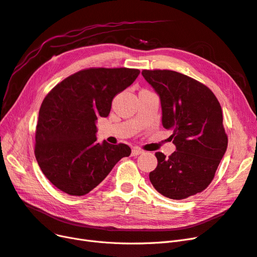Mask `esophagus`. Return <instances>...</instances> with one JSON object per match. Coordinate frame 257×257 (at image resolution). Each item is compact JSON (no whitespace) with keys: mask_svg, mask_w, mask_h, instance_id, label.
I'll list each match as a JSON object with an SVG mask.
<instances>
[{"mask_svg":"<svg viewBox=\"0 0 257 257\" xmlns=\"http://www.w3.org/2000/svg\"><path fill=\"white\" fill-rule=\"evenodd\" d=\"M141 153H143V151H141V150L138 149V148H134V149L132 150V156H137V155H139Z\"/></svg>","mask_w":257,"mask_h":257,"instance_id":"1","label":"esophagus"}]
</instances>
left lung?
I'll return each mask as SVG.
<instances>
[{
	"instance_id": "obj_1",
	"label": "left lung",
	"mask_w": 257,
	"mask_h": 257,
	"mask_svg": "<svg viewBox=\"0 0 257 257\" xmlns=\"http://www.w3.org/2000/svg\"><path fill=\"white\" fill-rule=\"evenodd\" d=\"M143 76L158 94L162 123L176 151L157 152L150 181L163 196L182 200L204 190L213 181L227 147L222 109L209 88L171 70H144Z\"/></svg>"
}]
</instances>
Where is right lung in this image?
<instances>
[{
    "label": "right lung",
    "mask_w": 257,
    "mask_h": 257,
    "mask_svg": "<svg viewBox=\"0 0 257 257\" xmlns=\"http://www.w3.org/2000/svg\"><path fill=\"white\" fill-rule=\"evenodd\" d=\"M140 71L90 68L57 84L44 98L36 127L35 156L46 178L70 196L95 188L122 157L124 144L96 141V121L110 112L112 99L134 83Z\"/></svg>",
    "instance_id": "1"
}]
</instances>
